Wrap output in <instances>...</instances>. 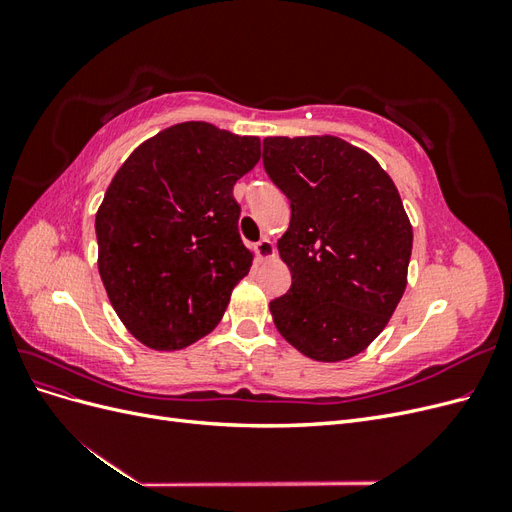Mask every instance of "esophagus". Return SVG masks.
Masks as SVG:
<instances>
[{
    "label": "esophagus",
    "instance_id": "obj_1",
    "mask_svg": "<svg viewBox=\"0 0 512 512\" xmlns=\"http://www.w3.org/2000/svg\"><path fill=\"white\" fill-rule=\"evenodd\" d=\"M254 252H256V256H258V260H269V258L275 256V245H273L271 239L262 237V239L254 245Z\"/></svg>",
    "mask_w": 512,
    "mask_h": 512
}]
</instances>
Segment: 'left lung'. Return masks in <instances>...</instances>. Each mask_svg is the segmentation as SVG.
I'll use <instances>...</instances> for the list:
<instances>
[{
    "instance_id": "8db88e82",
    "label": "left lung",
    "mask_w": 512,
    "mask_h": 512,
    "mask_svg": "<svg viewBox=\"0 0 512 512\" xmlns=\"http://www.w3.org/2000/svg\"><path fill=\"white\" fill-rule=\"evenodd\" d=\"M262 164L290 200L277 241L290 290L269 303L277 331L314 361L363 352L408 284L412 224L393 179L337 136L265 138Z\"/></svg>"
}]
</instances>
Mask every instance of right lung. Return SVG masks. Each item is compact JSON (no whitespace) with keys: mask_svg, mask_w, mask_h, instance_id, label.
I'll return each mask as SVG.
<instances>
[{"mask_svg":"<svg viewBox=\"0 0 512 512\" xmlns=\"http://www.w3.org/2000/svg\"><path fill=\"white\" fill-rule=\"evenodd\" d=\"M260 138L185 121L138 145L96 213L98 269L126 329L151 350H181L222 320L250 273L235 183Z\"/></svg>","mask_w":512,"mask_h":512,"instance_id":"add662e5","label":"right lung"}]
</instances>
